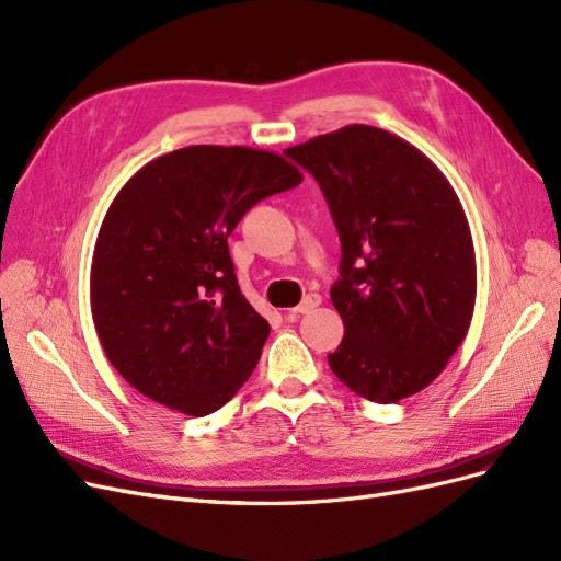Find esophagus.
I'll return each instance as SVG.
<instances>
[{"label": "esophagus", "mask_w": 561, "mask_h": 561, "mask_svg": "<svg viewBox=\"0 0 561 561\" xmlns=\"http://www.w3.org/2000/svg\"><path fill=\"white\" fill-rule=\"evenodd\" d=\"M320 301H322L320 295H309L307 299L299 304V307L287 311V318H297V316H304V313H311L316 307H320Z\"/></svg>", "instance_id": "34e87169"}]
</instances>
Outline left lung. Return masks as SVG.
I'll use <instances>...</instances> for the list:
<instances>
[{"instance_id": "8db88e82", "label": "left lung", "mask_w": 561, "mask_h": 561, "mask_svg": "<svg viewBox=\"0 0 561 561\" xmlns=\"http://www.w3.org/2000/svg\"><path fill=\"white\" fill-rule=\"evenodd\" d=\"M285 154L318 180L342 241L330 299L344 339L330 369L390 404L433 383L468 334L478 268L449 180L414 145L351 124Z\"/></svg>"}]
</instances>
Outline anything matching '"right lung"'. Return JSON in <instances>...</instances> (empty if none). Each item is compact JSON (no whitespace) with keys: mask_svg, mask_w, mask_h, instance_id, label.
Masks as SVG:
<instances>
[{"mask_svg":"<svg viewBox=\"0 0 561 561\" xmlns=\"http://www.w3.org/2000/svg\"><path fill=\"white\" fill-rule=\"evenodd\" d=\"M301 180L276 151L194 145L122 186L93 250L91 313L135 390L190 416L239 393L271 328L241 295L227 239L254 203Z\"/></svg>","mask_w":561,"mask_h":561,"instance_id":"1","label":"right lung"}]
</instances>
